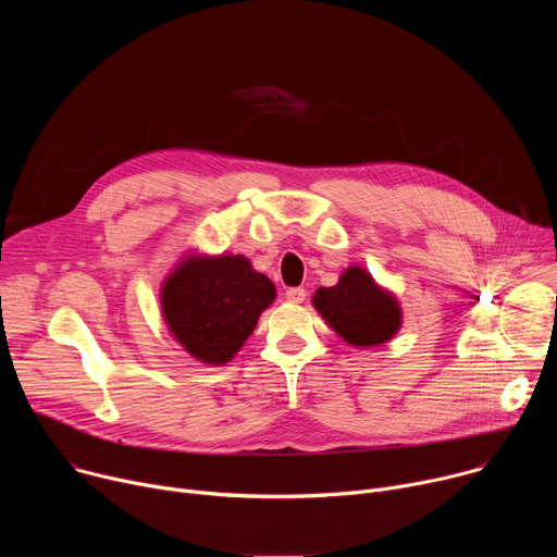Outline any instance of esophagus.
Returning a JSON list of instances; mask_svg holds the SVG:
<instances>
[{"label": "esophagus", "mask_w": 557, "mask_h": 557, "mask_svg": "<svg viewBox=\"0 0 557 557\" xmlns=\"http://www.w3.org/2000/svg\"><path fill=\"white\" fill-rule=\"evenodd\" d=\"M286 299H288V301H293V304H301V301L306 299V290H304V288H299V286L288 288V290H286Z\"/></svg>", "instance_id": "1"}]
</instances>
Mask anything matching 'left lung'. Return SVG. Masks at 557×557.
Segmentation results:
<instances>
[{
	"label": "left lung",
	"instance_id": "obj_1",
	"mask_svg": "<svg viewBox=\"0 0 557 557\" xmlns=\"http://www.w3.org/2000/svg\"><path fill=\"white\" fill-rule=\"evenodd\" d=\"M312 306L352 348L387 344L404 324L399 299L363 267H348L331 288H317Z\"/></svg>",
	"mask_w": 557,
	"mask_h": 557
}]
</instances>
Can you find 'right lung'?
<instances>
[{
  "label": "right lung",
  "instance_id": "obj_1",
  "mask_svg": "<svg viewBox=\"0 0 557 557\" xmlns=\"http://www.w3.org/2000/svg\"><path fill=\"white\" fill-rule=\"evenodd\" d=\"M275 295V284L245 256L187 251L163 280L161 310L172 337L196 361L224 366Z\"/></svg>",
  "mask_w": 557,
  "mask_h": 557
}]
</instances>
